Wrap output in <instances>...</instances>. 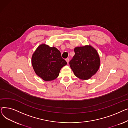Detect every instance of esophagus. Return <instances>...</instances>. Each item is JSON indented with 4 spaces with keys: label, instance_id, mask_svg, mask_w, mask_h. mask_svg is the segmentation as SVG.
<instances>
[{
    "label": "esophagus",
    "instance_id": "obj_1",
    "mask_svg": "<svg viewBox=\"0 0 128 128\" xmlns=\"http://www.w3.org/2000/svg\"><path fill=\"white\" fill-rule=\"evenodd\" d=\"M65 60H66V61L67 62V63H68V62H69V58H66L65 59Z\"/></svg>",
    "mask_w": 128,
    "mask_h": 128
}]
</instances>
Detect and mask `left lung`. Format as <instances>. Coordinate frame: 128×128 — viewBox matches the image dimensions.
Here are the masks:
<instances>
[{
	"label": "left lung",
	"mask_w": 128,
	"mask_h": 128,
	"mask_svg": "<svg viewBox=\"0 0 128 128\" xmlns=\"http://www.w3.org/2000/svg\"><path fill=\"white\" fill-rule=\"evenodd\" d=\"M75 56L70 61V65L78 78L90 79L98 70L100 59L96 50L91 46L76 47Z\"/></svg>",
	"instance_id": "8db88e82"
}]
</instances>
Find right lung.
Here are the masks:
<instances>
[{
	"label": "right lung",
	"mask_w": 128,
	"mask_h": 128,
	"mask_svg": "<svg viewBox=\"0 0 128 128\" xmlns=\"http://www.w3.org/2000/svg\"><path fill=\"white\" fill-rule=\"evenodd\" d=\"M32 63L36 74L46 82L56 79L67 64L58 49L45 44L40 45L34 53Z\"/></svg>",
	"instance_id": "obj_1"
}]
</instances>
